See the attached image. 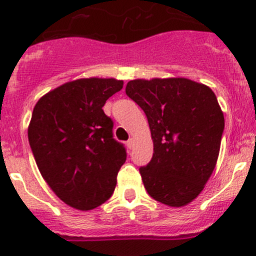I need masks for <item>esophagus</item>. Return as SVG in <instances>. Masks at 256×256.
Masks as SVG:
<instances>
[{
  "label": "esophagus",
  "mask_w": 256,
  "mask_h": 256,
  "mask_svg": "<svg viewBox=\"0 0 256 256\" xmlns=\"http://www.w3.org/2000/svg\"><path fill=\"white\" fill-rule=\"evenodd\" d=\"M134 144H135V142H134V139H130L128 142H126V145H128V149H130V150L134 148Z\"/></svg>",
  "instance_id": "34e87169"
}]
</instances>
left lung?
<instances>
[{"label": "left lung", "instance_id": "8db88e82", "mask_svg": "<svg viewBox=\"0 0 256 256\" xmlns=\"http://www.w3.org/2000/svg\"><path fill=\"white\" fill-rule=\"evenodd\" d=\"M126 94L148 117L154 152L140 168L145 190L169 207L187 206L214 173L225 117L214 90L183 77L134 80Z\"/></svg>", "mask_w": 256, "mask_h": 256}]
</instances>
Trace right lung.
Masks as SVG:
<instances>
[{
  "instance_id": "1",
  "label": "right lung",
  "mask_w": 256,
  "mask_h": 256,
  "mask_svg": "<svg viewBox=\"0 0 256 256\" xmlns=\"http://www.w3.org/2000/svg\"><path fill=\"white\" fill-rule=\"evenodd\" d=\"M122 87L114 78H80L35 104L28 142L44 180L69 207L90 211L114 193L126 152L112 138L114 124L102 107Z\"/></svg>"
}]
</instances>
